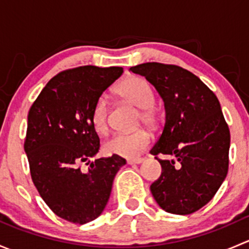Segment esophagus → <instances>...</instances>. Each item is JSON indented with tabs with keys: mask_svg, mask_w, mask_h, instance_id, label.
<instances>
[{
	"mask_svg": "<svg viewBox=\"0 0 249 249\" xmlns=\"http://www.w3.org/2000/svg\"><path fill=\"white\" fill-rule=\"evenodd\" d=\"M127 164L132 165V164H141L143 161L142 158H130V159L126 160Z\"/></svg>",
	"mask_w": 249,
	"mask_h": 249,
	"instance_id": "esophagus-1",
	"label": "esophagus"
}]
</instances>
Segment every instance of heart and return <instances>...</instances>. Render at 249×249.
I'll list each match as a JSON object with an SVG mask.
<instances>
[{"label":"heart","mask_w":249,"mask_h":249,"mask_svg":"<svg viewBox=\"0 0 249 249\" xmlns=\"http://www.w3.org/2000/svg\"><path fill=\"white\" fill-rule=\"evenodd\" d=\"M115 92L123 100L136 106L139 109L137 124L155 126L158 113L155 108V95L149 83L142 77L130 76L125 78L115 88ZM91 124L95 131L105 134L108 129V104L105 96L95 101L91 109ZM150 143V135L140 129L129 134H115L105 142L107 154L119 155L123 158H135L147 149Z\"/></svg>","instance_id":"heart-1"}]
</instances>
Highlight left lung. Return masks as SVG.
I'll return each mask as SVG.
<instances>
[{
	"instance_id": "left-lung-1",
	"label": "left lung",
	"mask_w": 249,
	"mask_h": 249,
	"mask_svg": "<svg viewBox=\"0 0 249 249\" xmlns=\"http://www.w3.org/2000/svg\"><path fill=\"white\" fill-rule=\"evenodd\" d=\"M164 100L166 120L150 154L161 175L150 192L173 214H190L212 200L229 169L230 131L214 92L177 65L145 62L130 67ZM171 160H159L158 155Z\"/></svg>"
}]
</instances>
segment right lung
I'll return each instance as SVG.
<instances>
[{
    "mask_svg": "<svg viewBox=\"0 0 249 249\" xmlns=\"http://www.w3.org/2000/svg\"><path fill=\"white\" fill-rule=\"evenodd\" d=\"M123 74L122 67L79 66L53 77L27 115L24 149L32 182L62 219L85 224L108 202L113 179L126 160L119 155L90 161L100 149L91 109ZM89 165L87 172L81 164Z\"/></svg>",
    "mask_w": 249,
    "mask_h": 249,
    "instance_id": "obj_1",
    "label": "right lung"
}]
</instances>
